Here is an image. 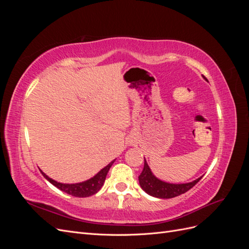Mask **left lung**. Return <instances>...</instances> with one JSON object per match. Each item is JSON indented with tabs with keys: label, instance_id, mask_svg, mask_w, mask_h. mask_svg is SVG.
Segmentation results:
<instances>
[{
	"label": "left lung",
	"instance_id": "obj_1",
	"mask_svg": "<svg viewBox=\"0 0 249 249\" xmlns=\"http://www.w3.org/2000/svg\"><path fill=\"white\" fill-rule=\"evenodd\" d=\"M200 178L201 177L193 180V182L186 184H170L163 182V180L154 176V173L150 170L145 158L144 167H143V170L138 178L139 184L142 189L147 194L158 198H172L178 196V195L190 190L193 186H195L199 182Z\"/></svg>",
	"mask_w": 249,
	"mask_h": 249
}]
</instances>
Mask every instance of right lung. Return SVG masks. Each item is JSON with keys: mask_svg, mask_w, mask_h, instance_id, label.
I'll use <instances>...</instances> for the list:
<instances>
[{"mask_svg": "<svg viewBox=\"0 0 249 249\" xmlns=\"http://www.w3.org/2000/svg\"><path fill=\"white\" fill-rule=\"evenodd\" d=\"M114 162H115V160L111 161L106 167H104L102 170L97 172L93 178H89L87 180H84V182H82V183H77V184H63V183L56 182L55 179L49 178L46 173L42 172L41 170L40 171L42 173V176L46 178L51 184L57 187L58 189H60L61 191L70 194V195H72V196H76V197H88V196H91V195L100 191V189L105 183V179H106L107 173H108L110 167L112 166V164Z\"/></svg>", "mask_w": 249, "mask_h": 249, "instance_id": "1", "label": "right lung"}]
</instances>
